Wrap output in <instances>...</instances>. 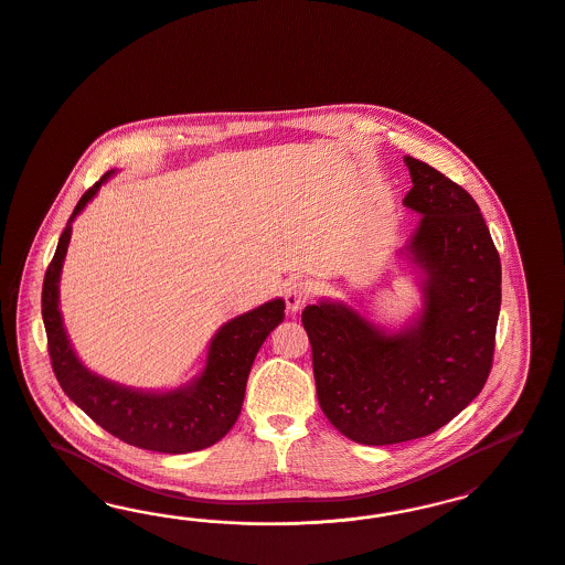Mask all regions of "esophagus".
Returning <instances> with one entry per match:
<instances>
[{
	"label": "esophagus",
	"instance_id": "34e87169",
	"mask_svg": "<svg viewBox=\"0 0 565 565\" xmlns=\"http://www.w3.org/2000/svg\"><path fill=\"white\" fill-rule=\"evenodd\" d=\"M311 298V284L305 279H292L286 290H284V300L288 311H300L305 307V302Z\"/></svg>",
	"mask_w": 565,
	"mask_h": 565
}]
</instances>
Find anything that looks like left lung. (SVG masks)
I'll use <instances>...</instances> for the list:
<instances>
[{
    "label": "left lung",
    "mask_w": 565,
    "mask_h": 565,
    "mask_svg": "<svg viewBox=\"0 0 565 565\" xmlns=\"http://www.w3.org/2000/svg\"><path fill=\"white\" fill-rule=\"evenodd\" d=\"M404 205L420 223L399 248L418 277L423 307L386 328L342 300L302 311L317 399L337 429L363 446L430 435L481 393L498 313L500 258L473 198L429 163L404 158Z\"/></svg>",
    "instance_id": "8db88e82"
}]
</instances>
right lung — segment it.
Returning <instances> with one entry per match:
<instances>
[{
	"mask_svg": "<svg viewBox=\"0 0 565 565\" xmlns=\"http://www.w3.org/2000/svg\"><path fill=\"white\" fill-rule=\"evenodd\" d=\"M114 174L115 170L107 172L82 195L45 271L42 317L52 370L75 406L82 407L96 425L130 446L163 454L210 448L235 425L254 358L273 328L284 321L286 302L284 298H273L248 313L228 319L210 340L202 372L177 388L145 391L114 383L92 372L77 358L63 323V313L58 309L61 273L73 221Z\"/></svg>",
	"mask_w": 565,
	"mask_h": 565,
	"instance_id": "add662e5",
	"label": "right lung"
}]
</instances>
